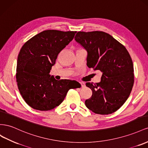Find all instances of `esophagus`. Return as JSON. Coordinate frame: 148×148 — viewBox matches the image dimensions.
<instances>
[{"instance_id":"34e87169","label":"esophagus","mask_w":148,"mask_h":148,"mask_svg":"<svg viewBox=\"0 0 148 148\" xmlns=\"http://www.w3.org/2000/svg\"><path fill=\"white\" fill-rule=\"evenodd\" d=\"M80 84H81V86L82 87H85V84H84V82H80Z\"/></svg>"}]
</instances>
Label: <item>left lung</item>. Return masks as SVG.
<instances>
[{"mask_svg": "<svg viewBox=\"0 0 148 148\" xmlns=\"http://www.w3.org/2000/svg\"><path fill=\"white\" fill-rule=\"evenodd\" d=\"M75 40L85 49L87 65L102 73L98 83L86 82L92 95L85 101L95 113L108 115L128 99L134 84L132 60L125 46L103 32H79Z\"/></svg>", "mask_w": 148, "mask_h": 148, "instance_id": "obj_1", "label": "left lung"}]
</instances>
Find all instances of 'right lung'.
<instances>
[{"instance_id": "obj_1", "label": "right lung", "mask_w": 148, "mask_h": 148, "mask_svg": "<svg viewBox=\"0 0 148 148\" xmlns=\"http://www.w3.org/2000/svg\"><path fill=\"white\" fill-rule=\"evenodd\" d=\"M75 33L45 30L32 37L21 48L16 82L22 97L32 108L41 111L52 110L62 102L70 88L75 87L72 82L79 85L77 81L69 79L58 81L49 74L59 53L73 40Z\"/></svg>"}]
</instances>
